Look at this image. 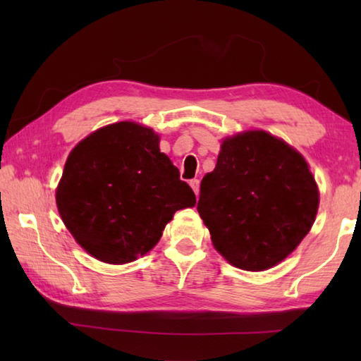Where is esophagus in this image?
Masks as SVG:
<instances>
[{"instance_id":"esophagus-1","label":"esophagus","mask_w":361,"mask_h":361,"mask_svg":"<svg viewBox=\"0 0 361 361\" xmlns=\"http://www.w3.org/2000/svg\"><path fill=\"white\" fill-rule=\"evenodd\" d=\"M189 185H190V188L194 189L195 195L198 197V192H200V181H198V180H190V181H189Z\"/></svg>"}]
</instances>
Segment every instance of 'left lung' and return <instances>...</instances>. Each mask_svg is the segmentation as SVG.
I'll list each match as a JSON object with an SVG mask.
<instances>
[{
    "mask_svg": "<svg viewBox=\"0 0 361 361\" xmlns=\"http://www.w3.org/2000/svg\"><path fill=\"white\" fill-rule=\"evenodd\" d=\"M319 195L305 159L262 130L228 137L200 185L197 211L229 264L262 271L286 259L315 221Z\"/></svg>",
    "mask_w": 361,
    "mask_h": 361,
    "instance_id": "left-lung-1",
    "label": "left lung"
}]
</instances>
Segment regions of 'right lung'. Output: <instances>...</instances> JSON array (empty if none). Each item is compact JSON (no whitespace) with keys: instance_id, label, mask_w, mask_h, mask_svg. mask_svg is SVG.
Here are the masks:
<instances>
[{"instance_id":"right-lung-1","label":"right lung","mask_w":361,"mask_h":361,"mask_svg":"<svg viewBox=\"0 0 361 361\" xmlns=\"http://www.w3.org/2000/svg\"><path fill=\"white\" fill-rule=\"evenodd\" d=\"M63 224L82 248L106 264L150 251L195 194L152 128L118 122L75 145L56 192Z\"/></svg>"}]
</instances>
